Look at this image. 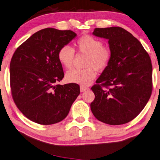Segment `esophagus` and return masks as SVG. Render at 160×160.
Returning a JSON list of instances; mask_svg holds the SVG:
<instances>
[{
	"instance_id": "1",
	"label": "esophagus",
	"mask_w": 160,
	"mask_h": 160,
	"mask_svg": "<svg viewBox=\"0 0 160 160\" xmlns=\"http://www.w3.org/2000/svg\"><path fill=\"white\" fill-rule=\"evenodd\" d=\"M87 89H89L88 87H84V86H80V92H84V91H86Z\"/></svg>"
}]
</instances>
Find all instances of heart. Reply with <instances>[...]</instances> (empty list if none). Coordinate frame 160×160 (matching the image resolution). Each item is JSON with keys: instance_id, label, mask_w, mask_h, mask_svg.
<instances>
[{"instance_id": "1", "label": "heart", "mask_w": 160, "mask_h": 160, "mask_svg": "<svg viewBox=\"0 0 160 160\" xmlns=\"http://www.w3.org/2000/svg\"><path fill=\"white\" fill-rule=\"evenodd\" d=\"M78 51L87 55L84 69H72L67 72L66 80L71 83L87 86L96 76V71H101L108 67L111 54L108 48L103 47V43L89 35H84L76 43ZM58 59L61 64L70 68L73 64L74 50L69 46H64L59 50Z\"/></svg>"}]
</instances>
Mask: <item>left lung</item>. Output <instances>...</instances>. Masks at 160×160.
I'll list each match as a JSON object with an SVG mask.
<instances>
[{"label": "left lung", "mask_w": 160, "mask_h": 160, "mask_svg": "<svg viewBox=\"0 0 160 160\" xmlns=\"http://www.w3.org/2000/svg\"><path fill=\"white\" fill-rule=\"evenodd\" d=\"M92 34L108 40L111 59L92 87L95 99L91 110L102 123H128L143 110L151 97V58L139 41L123 28H95Z\"/></svg>", "instance_id": "left-lung-1"}]
</instances>
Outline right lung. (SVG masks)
<instances>
[{
	"mask_svg": "<svg viewBox=\"0 0 160 160\" xmlns=\"http://www.w3.org/2000/svg\"><path fill=\"white\" fill-rule=\"evenodd\" d=\"M76 36L71 30L45 28L33 34L12 56V98L25 117L34 123L51 125L64 119L80 94L77 84H57L64 76L59 50Z\"/></svg>",
	"mask_w": 160,
	"mask_h": 160,
	"instance_id": "add662e5",
	"label": "right lung"
}]
</instances>
